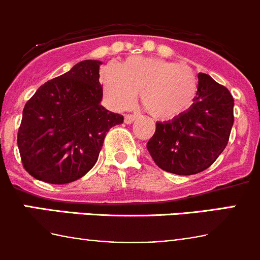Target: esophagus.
<instances>
[{"label":"esophagus","mask_w":260,"mask_h":260,"mask_svg":"<svg viewBox=\"0 0 260 260\" xmlns=\"http://www.w3.org/2000/svg\"><path fill=\"white\" fill-rule=\"evenodd\" d=\"M136 119H137V115H135V114H127L124 117V122L127 123V124H131V123L135 122Z\"/></svg>","instance_id":"1"}]
</instances>
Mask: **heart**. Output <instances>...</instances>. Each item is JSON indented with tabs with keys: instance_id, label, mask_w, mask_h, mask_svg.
<instances>
[{
	"instance_id": "obj_1",
	"label": "heart",
	"mask_w": 260,
	"mask_h": 260,
	"mask_svg": "<svg viewBox=\"0 0 260 260\" xmlns=\"http://www.w3.org/2000/svg\"><path fill=\"white\" fill-rule=\"evenodd\" d=\"M103 88L117 109L140 94L143 108L156 119L179 117L191 108L199 90L195 72L186 64L153 57H129L102 75Z\"/></svg>"
}]
</instances>
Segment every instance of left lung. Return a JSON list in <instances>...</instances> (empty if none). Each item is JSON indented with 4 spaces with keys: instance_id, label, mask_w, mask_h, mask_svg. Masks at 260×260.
Instances as JSON below:
<instances>
[{
    "instance_id": "1",
    "label": "left lung",
    "mask_w": 260,
    "mask_h": 260,
    "mask_svg": "<svg viewBox=\"0 0 260 260\" xmlns=\"http://www.w3.org/2000/svg\"><path fill=\"white\" fill-rule=\"evenodd\" d=\"M234 123L230 91L208 74H199V90L188 111L157 122L147 149L159 169L175 175H195L209 169L229 142Z\"/></svg>"
}]
</instances>
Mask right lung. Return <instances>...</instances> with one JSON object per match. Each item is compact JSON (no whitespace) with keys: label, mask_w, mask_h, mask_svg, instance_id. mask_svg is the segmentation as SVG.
Masks as SVG:
<instances>
[{"label":"right lung","mask_w":260,"mask_h":260,"mask_svg":"<svg viewBox=\"0 0 260 260\" xmlns=\"http://www.w3.org/2000/svg\"><path fill=\"white\" fill-rule=\"evenodd\" d=\"M98 60H84L46 81L25 104L17 146L22 166L35 179L64 185L93 169L107 132L123 115L101 104Z\"/></svg>","instance_id":"right-lung-1"}]
</instances>
